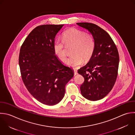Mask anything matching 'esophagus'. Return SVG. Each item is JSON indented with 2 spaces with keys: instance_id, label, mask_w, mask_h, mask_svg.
<instances>
[{
  "instance_id": "34e87169",
  "label": "esophagus",
  "mask_w": 135,
  "mask_h": 135,
  "mask_svg": "<svg viewBox=\"0 0 135 135\" xmlns=\"http://www.w3.org/2000/svg\"><path fill=\"white\" fill-rule=\"evenodd\" d=\"M78 73V71L76 70H74V75H77Z\"/></svg>"
}]
</instances>
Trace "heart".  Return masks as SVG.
<instances>
[{"label": "heart", "mask_w": 135, "mask_h": 135, "mask_svg": "<svg viewBox=\"0 0 135 135\" xmlns=\"http://www.w3.org/2000/svg\"><path fill=\"white\" fill-rule=\"evenodd\" d=\"M71 46L72 54L66 61V64L72 68H77L83 64L84 61H89L92 57L95 48V42L93 36L83 31L71 28L64 32L62 41L57 39L53 43L55 55L62 61L66 58L65 46Z\"/></svg>", "instance_id": "1"}]
</instances>
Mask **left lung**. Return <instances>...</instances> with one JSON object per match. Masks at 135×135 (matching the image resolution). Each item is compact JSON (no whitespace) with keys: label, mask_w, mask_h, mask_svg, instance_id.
Masks as SVG:
<instances>
[{"label":"left lung","mask_w":135,"mask_h":135,"mask_svg":"<svg viewBox=\"0 0 135 135\" xmlns=\"http://www.w3.org/2000/svg\"><path fill=\"white\" fill-rule=\"evenodd\" d=\"M76 24L88 30L95 42L92 57L78 70V73L84 78L80 86L81 92L86 99L97 101L105 97L115 83L119 62L118 50L108 33L99 26L88 23Z\"/></svg>","instance_id":"obj_1"}]
</instances>
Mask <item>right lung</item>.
<instances>
[{
    "mask_svg": "<svg viewBox=\"0 0 135 135\" xmlns=\"http://www.w3.org/2000/svg\"><path fill=\"white\" fill-rule=\"evenodd\" d=\"M64 25H44L35 28L20 50L19 65L23 81L29 92L40 102L53 105L65 94L66 83L74 76L55 55L53 43Z\"/></svg>",
    "mask_w": 135,
    "mask_h": 135,
    "instance_id": "1",
    "label": "right lung"
}]
</instances>
